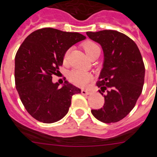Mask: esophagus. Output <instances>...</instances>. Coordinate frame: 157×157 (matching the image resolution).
Here are the masks:
<instances>
[{
  "instance_id": "esophagus-1",
  "label": "esophagus",
  "mask_w": 157,
  "mask_h": 157,
  "mask_svg": "<svg viewBox=\"0 0 157 157\" xmlns=\"http://www.w3.org/2000/svg\"><path fill=\"white\" fill-rule=\"evenodd\" d=\"M81 94H91V92L89 91H87V90H84V89H82L81 90Z\"/></svg>"
}]
</instances>
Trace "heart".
<instances>
[{
    "instance_id": "b5f03b06",
    "label": "heart",
    "mask_w": 157,
    "mask_h": 157,
    "mask_svg": "<svg viewBox=\"0 0 157 157\" xmlns=\"http://www.w3.org/2000/svg\"><path fill=\"white\" fill-rule=\"evenodd\" d=\"M82 47H83L84 50L85 51L86 54L88 56V57H91L92 55L98 53V52L100 53L99 46L95 42L92 41V40H87V41H85L84 43H83ZM69 56H70V49L66 51V52L64 53V56H63V62L64 63H67L69 59ZM68 78L70 81L72 82L75 85L84 87L91 80V74H89L88 73L85 71L74 70H72L69 73Z\"/></svg>"
}]
</instances>
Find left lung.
<instances>
[{
    "instance_id": "1",
    "label": "left lung",
    "mask_w": 157,
    "mask_h": 157,
    "mask_svg": "<svg viewBox=\"0 0 157 157\" xmlns=\"http://www.w3.org/2000/svg\"><path fill=\"white\" fill-rule=\"evenodd\" d=\"M87 35L101 44L105 57L96 83L105 104L91 113L105 124L118 122L133 109L142 91L145 65L142 55L135 41L118 31L105 29L87 32Z\"/></svg>"
}]
</instances>
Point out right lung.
<instances>
[{
    "instance_id": "right-lung-1",
    "label": "right lung",
    "mask_w": 157,
    "mask_h": 157,
    "mask_svg": "<svg viewBox=\"0 0 157 157\" xmlns=\"http://www.w3.org/2000/svg\"><path fill=\"white\" fill-rule=\"evenodd\" d=\"M85 38L79 33L42 28L30 33L17 51L15 87L26 111L36 121H60L68 113L72 96L81 91L67 81L59 88L52 76L63 66L66 51Z\"/></svg>"
}]
</instances>
